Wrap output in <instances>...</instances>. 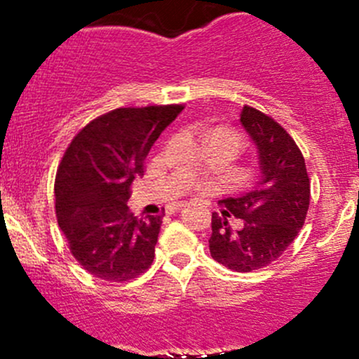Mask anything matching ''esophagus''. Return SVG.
Wrapping results in <instances>:
<instances>
[{
	"mask_svg": "<svg viewBox=\"0 0 359 359\" xmlns=\"http://www.w3.org/2000/svg\"><path fill=\"white\" fill-rule=\"evenodd\" d=\"M182 206H186V201H177V203H172V205L168 206V212H177V210H180Z\"/></svg>",
	"mask_w": 359,
	"mask_h": 359,
	"instance_id": "obj_1",
	"label": "esophagus"
}]
</instances>
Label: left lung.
<instances>
[{
  "label": "left lung",
  "instance_id": "8db88e82",
  "mask_svg": "<svg viewBox=\"0 0 359 359\" xmlns=\"http://www.w3.org/2000/svg\"><path fill=\"white\" fill-rule=\"evenodd\" d=\"M241 125L259 149L260 180L240 198L222 200V215L212 213L210 253L213 260L236 273L262 269L280 259L306 222L311 180L306 161L290 133L271 116L243 106ZM227 216L244 220L233 231Z\"/></svg>",
  "mask_w": 359,
  "mask_h": 359
}]
</instances>
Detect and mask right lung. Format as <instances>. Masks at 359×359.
Masks as SVG:
<instances>
[{
    "instance_id": "1",
    "label": "right lung",
    "mask_w": 359,
    "mask_h": 359,
    "mask_svg": "<svg viewBox=\"0 0 359 359\" xmlns=\"http://www.w3.org/2000/svg\"><path fill=\"white\" fill-rule=\"evenodd\" d=\"M182 104L118 107L83 126L59 163L55 213L83 269L106 281H130L151 267L163 215L135 217L126 201L163 130Z\"/></svg>"
}]
</instances>
